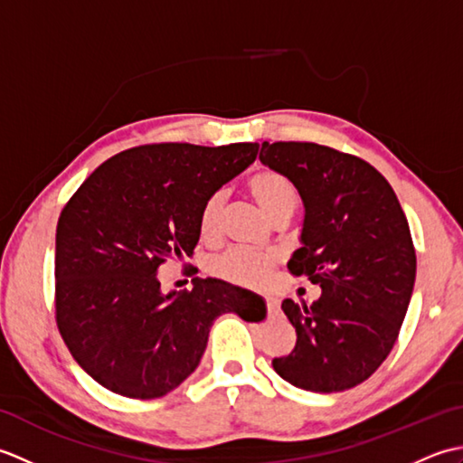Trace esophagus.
Listing matches in <instances>:
<instances>
[{
	"instance_id": "esophagus-1",
	"label": "esophagus",
	"mask_w": 463,
	"mask_h": 463,
	"mask_svg": "<svg viewBox=\"0 0 463 463\" xmlns=\"http://www.w3.org/2000/svg\"><path fill=\"white\" fill-rule=\"evenodd\" d=\"M267 310H269V314H277L279 310H280V304H279V300L277 298H272V297H267Z\"/></svg>"
}]
</instances>
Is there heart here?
Segmentation results:
<instances>
[{"label":"heart","mask_w":463,"mask_h":463,"mask_svg":"<svg viewBox=\"0 0 463 463\" xmlns=\"http://www.w3.org/2000/svg\"><path fill=\"white\" fill-rule=\"evenodd\" d=\"M250 194L270 219L282 213H294L298 206V189L287 175L272 169L252 173L247 181ZM226 203L224 191H214L201 206L199 234L203 241H214L219 234V224ZM274 267V257L264 252L234 249L219 254L209 262V270L214 277L241 287H260L269 279Z\"/></svg>","instance_id":"b5f03b06"}]
</instances>
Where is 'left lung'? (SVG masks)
I'll use <instances>...</instances> for the list:
<instances>
[{
  "label": "left lung",
  "mask_w": 463,
  "mask_h": 463,
  "mask_svg": "<svg viewBox=\"0 0 463 463\" xmlns=\"http://www.w3.org/2000/svg\"><path fill=\"white\" fill-rule=\"evenodd\" d=\"M259 159L297 184L302 247L288 270L320 284L312 304L287 298L297 346L272 368L292 386L342 392L394 348L416 280V250L390 183L360 156L300 141L262 143Z\"/></svg>",
  "instance_id": "1"
}]
</instances>
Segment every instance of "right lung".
<instances>
[{
	"label": "right lung",
	"mask_w": 463,
	"mask_h": 463,
	"mask_svg": "<svg viewBox=\"0 0 463 463\" xmlns=\"http://www.w3.org/2000/svg\"><path fill=\"white\" fill-rule=\"evenodd\" d=\"M257 143H155L87 176L55 232V320L75 362L115 394L153 400L191 376L224 312L262 320L257 294L216 279L161 290L169 259L191 257L203 203L257 159Z\"/></svg>",
	"instance_id": "1"
}]
</instances>
